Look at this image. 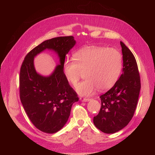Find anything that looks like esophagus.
I'll return each instance as SVG.
<instances>
[{
  "label": "esophagus",
  "mask_w": 155,
  "mask_h": 155,
  "mask_svg": "<svg viewBox=\"0 0 155 155\" xmlns=\"http://www.w3.org/2000/svg\"><path fill=\"white\" fill-rule=\"evenodd\" d=\"M80 100L81 101H88L89 100H90L91 99L90 98H88V97H80Z\"/></svg>",
  "instance_id": "34e87169"
}]
</instances>
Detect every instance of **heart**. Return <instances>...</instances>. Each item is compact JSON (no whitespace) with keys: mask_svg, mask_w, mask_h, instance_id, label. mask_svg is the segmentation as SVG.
<instances>
[{"mask_svg":"<svg viewBox=\"0 0 155 155\" xmlns=\"http://www.w3.org/2000/svg\"><path fill=\"white\" fill-rule=\"evenodd\" d=\"M122 66V55L118 50L90 46L76 51L74 59L65 61L63 72L73 86L84 73L85 79L78 84L76 90L81 96H90L97 88L105 91L113 87L120 76Z\"/></svg>","mask_w":155,"mask_h":155,"instance_id":"b5f03b06","label":"heart"}]
</instances>
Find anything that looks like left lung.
Returning a JSON list of instances; mask_svg holds the SVG:
<instances>
[{"instance_id": "1", "label": "left lung", "mask_w": 155, "mask_h": 155, "mask_svg": "<svg viewBox=\"0 0 155 155\" xmlns=\"http://www.w3.org/2000/svg\"><path fill=\"white\" fill-rule=\"evenodd\" d=\"M123 54V73L109 91L100 96L99 113L94 117L96 127L107 134L124 128L134 116L141 88L137 61L131 51L120 42Z\"/></svg>"}]
</instances>
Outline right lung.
Listing matches in <instances>:
<instances>
[{
  "label": "right lung",
  "mask_w": 155,
  "mask_h": 155,
  "mask_svg": "<svg viewBox=\"0 0 155 155\" xmlns=\"http://www.w3.org/2000/svg\"><path fill=\"white\" fill-rule=\"evenodd\" d=\"M75 44L73 36L46 40L28 53L22 63L20 99L31 123L42 132L52 134L62 129L69 118L72 104L79 100L63 72L65 55ZM45 49L54 50L60 59V64L48 77L37 74L33 65L35 56Z\"/></svg>",
  "instance_id": "right-lung-1"
}]
</instances>
